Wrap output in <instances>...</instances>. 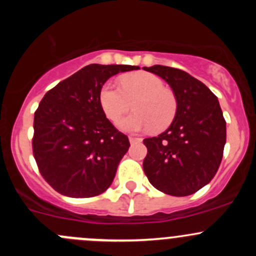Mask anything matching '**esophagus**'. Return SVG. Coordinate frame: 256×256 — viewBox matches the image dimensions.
I'll return each instance as SVG.
<instances>
[{"label": "esophagus", "instance_id": "1", "mask_svg": "<svg viewBox=\"0 0 256 256\" xmlns=\"http://www.w3.org/2000/svg\"><path fill=\"white\" fill-rule=\"evenodd\" d=\"M128 141H130L131 144H138V142H141V138H132V136H130V138H128Z\"/></svg>", "mask_w": 256, "mask_h": 256}]
</instances>
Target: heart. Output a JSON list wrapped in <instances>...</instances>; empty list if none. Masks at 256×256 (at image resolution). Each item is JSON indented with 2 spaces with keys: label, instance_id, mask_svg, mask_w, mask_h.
<instances>
[{
  "label": "heart",
  "instance_id": "b5f03b06",
  "mask_svg": "<svg viewBox=\"0 0 256 256\" xmlns=\"http://www.w3.org/2000/svg\"><path fill=\"white\" fill-rule=\"evenodd\" d=\"M120 84L112 80L102 85L99 102L110 120L120 118L134 102L135 112L121 118L118 126L124 131L164 130L171 125L177 112V100L164 89L161 78L151 73H135L122 76Z\"/></svg>",
  "mask_w": 256,
  "mask_h": 256
}]
</instances>
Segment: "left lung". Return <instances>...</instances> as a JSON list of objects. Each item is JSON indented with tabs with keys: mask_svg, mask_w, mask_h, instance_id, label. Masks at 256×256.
<instances>
[{
	"mask_svg": "<svg viewBox=\"0 0 256 256\" xmlns=\"http://www.w3.org/2000/svg\"><path fill=\"white\" fill-rule=\"evenodd\" d=\"M174 90L177 112L164 132L144 138V171L156 190L176 197L200 190L216 176L226 141V124L218 98L180 69L144 66Z\"/></svg>",
	"mask_w": 256,
	"mask_h": 256,
	"instance_id": "obj_1",
	"label": "left lung"
}]
</instances>
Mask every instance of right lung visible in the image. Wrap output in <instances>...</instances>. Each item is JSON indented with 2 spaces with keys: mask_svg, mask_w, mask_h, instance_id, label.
Segmentation results:
<instances>
[{
  "mask_svg": "<svg viewBox=\"0 0 256 256\" xmlns=\"http://www.w3.org/2000/svg\"><path fill=\"white\" fill-rule=\"evenodd\" d=\"M138 69L90 64L44 95L34 112L33 154L42 176L56 192L88 198L112 186L130 142L106 118L99 94L112 76Z\"/></svg>",
  "mask_w": 256,
  "mask_h": 256,
  "instance_id": "obj_1",
  "label": "right lung"
}]
</instances>
